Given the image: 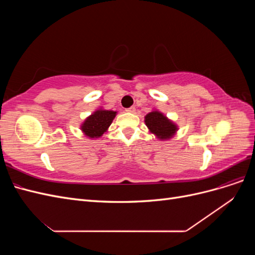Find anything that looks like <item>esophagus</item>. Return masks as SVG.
I'll return each instance as SVG.
<instances>
[{
    "label": "esophagus",
    "instance_id": "1",
    "mask_svg": "<svg viewBox=\"0 0 255 255\" xmlns=\"http://www.w3.org/2000/svg\"><path fill=\"white\" fill-rule=\"evenodd\" d=\"M126 111H127L128 113H132V114H133V113H135V111H136V110H135V107H134V106H132V107H129V109H127Z\"/></svg>",
    "mask_w": 255,
    "mask_h": 255
}]
</instances>
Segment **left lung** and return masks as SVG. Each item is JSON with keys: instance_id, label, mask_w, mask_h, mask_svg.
Instances as JSON below:
<instances>
[{"instance_id": "left-lung-1", "label": "left lung", "mask_w": 255, "mask_h": 255, "mask_svg": "<svg viewBox=\"0 0 255 255\" xmlns=\"http://www.w3.org/2000/svg\"><path fill=\"white\" fill-rule=\"evenodd\" d=\"M144 123L149 132L159 140H169L179 130V127L158 110H153L144 116Z\"/></svg>"}]
</instances>
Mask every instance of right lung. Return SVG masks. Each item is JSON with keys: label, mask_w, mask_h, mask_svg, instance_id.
<instances>
[{"label": "right lung", "mask_w": 255, "mask_h": 255, "mask_svg": "<svg viewBox=\"0 0 255 255\" xmlns=\"http://www.w3.org/2000/svg\"><path fill=\"white\" fill-rule=\"evenodd\" d=\"M117 113L100 107L82 122L80 127L82 133L89 139H98L102 137L109 130Z\"/></svg>", "instance_id": "right-lung-1"}]
</instances>
